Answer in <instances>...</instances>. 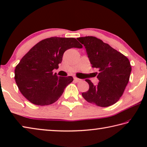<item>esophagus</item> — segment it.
Segmentation results:
<instances>
[{"mask_svg":"<svg viewBox=\"0 0 147 147\" xmlns=\"http://www.w3.org/2000/svg\"><path fill=\"white\" fill-rule=\"evenodd\" d=\"M74 81H76V82H80V81H81V80H80V79H79L78 78H76V77H74Z\"/></svg>","mask_w":147,"mask_h":147,"instance_id":"34e87169","label":"esophagus"}]
</instances>
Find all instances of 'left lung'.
Listing matches in <instances>:
<instances>
[{
    "label": "left lung",
    "instance_id": "left-lung-1",
    "mask_svg": "<svg viewBox=\"0 0 147 147\" xmlns=\"http://www.w3.org/2000/svg\"><path fill=\"white\" fill-rule=\"evenodd\" d=\"M77 39L84 45L92 67L99 71L96 85L85 80L89 89L83 92V97L98 107L114 105L122 95L129 80L131 67L128 58L96 37L87 36Z\"/></svg>",
    "mask_w": 147,
    "mask_h": 147
}]
</instances>
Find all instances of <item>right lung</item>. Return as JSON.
I'll return each instance as SVG.
<instances>
[{"label": "right lung", "mask_w": 147, "mask_h": 147, "mask_svg": "<svg viewBox=\"0 0 147 147\" xmlns=\"http://www.w3.org/2000/svg\"><path fill=\"white\" fill-rule=\"evenodd\" d=\"M82 47L75 38L53 37L38 42L16 67L14 78L22 94L36 105L55 102L74 79L58 77L53 70L58 68L65 51Z\"/></svg>", "instance_id": "1"}]
</instances>
